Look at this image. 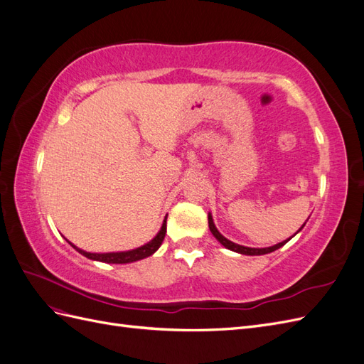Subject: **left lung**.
Listing matches in <instances>:
<instances>
[{
  "mask_svg": "<svg viewBox=\"0 0 364 364\" xmlns=\"http://www.w3.org/2000/svg\"><path fill=\"white\" fill-rule=\"evenodd\" d=\"M208 225H209V230H211L213 232V235L220 241V243H222L226 249H229V250H232V252H237V253H241V255H266V253H270V252H274L277 249H279V247H282L285 243H289L290 241V238L289 240H285V241H282V243H278V245H274V246H270V247H262V249H255V247H246V246H240V245H237V243H232V241L230 240H228V238H225L222 234L218 232L217 230V228H215V225H214V220H213V215L211 214H208ZM305 226V223L301 226V229ZM299 229V230H301ZM299 230H297V232H299ZM296 232V234H297ZM294 234V235H296Z\"/></svg>",
  "mask_w": 364,
  "mask_h": 364,
  "instance_id": "1",
  "label": "left lung"
}]
</instances>
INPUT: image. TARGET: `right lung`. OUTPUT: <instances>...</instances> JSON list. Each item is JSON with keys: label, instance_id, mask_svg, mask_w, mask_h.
Masks as SVG:
<instances>
[{"label": "right lung", "instance_id": "add662e5", "mask_svg": "<svg viewBox=\"0 0 364 364\" xmlns=\"http://www.w3.org/2000/svg\"><path fill=\"white\" fill-rule=\"evenodd\" d=\"M165 232H167V217H165L164 223L161 226V230L156 234V237L153 238L151 241H149L147 245L136 247V249H132L127 252H109V253H91V252H85L79 247H75L74 245H71L77 252L82 253L83 257L94 259V261H102V262H109V264H127V262H134L142 258H147L150 255L155 253L164 241Z\"/></svg>", "mask_w": 364, "mask_h": 364}]
</instances>
